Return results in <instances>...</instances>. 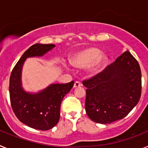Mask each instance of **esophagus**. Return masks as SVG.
<instances>
[{"instance_id": "34e87169", "label": "esophagus", "mask_w": 148, "mask_h": 148, "mask_svg": "<svg viewBox=\"0 0 148 148\" xmlns=\"http://www.w3.org/2000/svg\"><path fill=\"white\" fill-rule=\"evenodd\" d=\"M81 86H82V83H81L80 82H75V84H74V87L75 88H77V87H80Z\"/></svg>"}]
</instances>
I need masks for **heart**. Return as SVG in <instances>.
<instances>
[{"instance_id": "heart-1", "label": "heart", "mask_w": 148, "mask_h": 148, "mask_svg": "<svg viewBox=\"0 0 148 148\" xmlns=\"http://www.w3.org/2000/svg\"><path fill=\"white\" fill-rule=\"evenodd\" d=\"M107 61V56L100 53L95 47H87L78 51L70 59L73 66L83 68L89 65V71L94 73L97 72Z\"/></svg>"}]
</instances>
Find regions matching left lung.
<instances>
[{
    "mask_svg": "<svg viewBox=\"0 0 148 148\" xmlns=\"http://www.w3.org/2000/svg\"><path fill=\"white\" fill-rule=\"evenodd\" d=\"M85 110L100 124L122 119L138 104L142 94V73L138 61L125 51L104 70L83 81Z\"/></svg>",
    "mask_w": 148,
    "mask_h": 148,
    "instance_id": "1",
    "label": "left lung"
}]
</instances>
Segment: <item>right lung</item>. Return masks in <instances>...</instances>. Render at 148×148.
Listing matches in <instances>:
<instances>
[{"instance_id": "obj_1", "label": "right lung", "mask_w": 148, "mask_h": 148, "mask_svg": "<svg viewBox=\"0 0 148 148\" xmlns=\"http://www.w3.org/2000/svg\"><path fill=\"white\" fill-rule=\"evenodd\" d=\"M55 47L53 44H35L30 47L10 75V96L13 112L22 123L36 130H47L58 124L61 101L73 87L74 82L54 84L38 93H29L22 88V66L27 58L44 56Z\"/></svg>"}]
</instances>
